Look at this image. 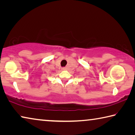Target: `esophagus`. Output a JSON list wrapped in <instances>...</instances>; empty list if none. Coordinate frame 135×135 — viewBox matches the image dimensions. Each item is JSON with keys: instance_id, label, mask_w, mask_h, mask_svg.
Returning a JSON list of instances; mask_svg holds the SVG:
<instances>
[{"instance_id": "34e87169", "label": "esophagus", "mask_w": 135, "mask_h": 135, "mask_svg": "<svg viewBox=\"0 0 135 135\" xmlns=\"http://www.w3.org/2000/svg\"><path fill=\"white\" fill-rule=\"evenodd\" d=\"M62 69L63 70H66V68H62Z\"/></svg>"}]
</instances>
